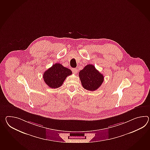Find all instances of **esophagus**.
<instances>
[{
	"instance_id": "1",
	"label": "esophagus",
	"mask_w": 150,
	"mask_h": 150,
	"mask_svg": "<svg viewBox=\"0 0 150 150\" xmlns=\"http://www.w3.org/2000/svg\"><path fill=\"white\" fill-rule=\"evenodd\" d=\"M71 70L73 71V72L75 74H76L77 73V71H78V70H77L76 68H72Z\"/></svg>"
}]
</instances>
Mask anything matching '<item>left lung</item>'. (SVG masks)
I'll list each match as a JSON object with an SVG mask.
<instances>
[{
	"label": "left lung",
	"instance_id": "1",
	"mask_svg": "<svg viewBox=\"0 0 150 150\" xmlns=\"http://www.w3.org/2000/svg\"><path fill=\"white\" fill-rule=\"evenodd\" d=\"M79 77L83 88L90 91L97 90L104 81L103 75L92 64H88L80 70Z\"/></svg>",
	"mask_w": 150,
	"mask_h": 150
}]
</instances>
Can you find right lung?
<instances>
[{
	"instance_id": "right-lung-1",
	"label": "right lung",
	"mask_w": 150,
	"mask_h": 150,
	"mask_svg": "<svg viewBox=\"0 0 150 150\" xmlns=\"http://www.w3.org/2000/svg\"><path fill=\"white\" fill-rule=\"evenodd\" d=\"M72 74L71 71L60 63H55L45 71L43 78L48 86L55 89L61 87L68 76Z\"/></svg>"
}]
</instances>
